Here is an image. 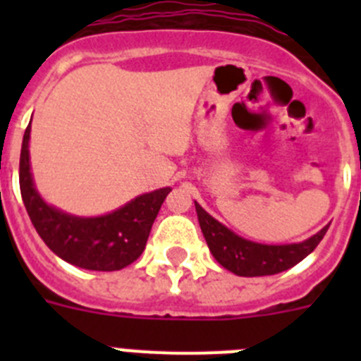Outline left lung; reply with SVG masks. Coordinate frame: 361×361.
I'll list each match as a JSON object with an SVG mask.
<instances>
[{
  "label": "left lung",
  "mask_w": 361,
  "mask_h": 361,
  "mask_svg": "<svg viewBox=\"0 0 361 361\" xmlns=\"http://www.w3.org/2000/svg\"><path fill=\"white\" fill-rule=\"evenodd\" d=\"M197 216L202 229V235L208 242V247L216 262L238 276H266L276 275L289 267L302 262L309 253L314 251L329 226L312 235L311 238L298 244L267 245L245 240L231 229L220 224L208 212H204L195 202Z\"/></svg>",
  "instance_id": "obj_1"
}]
</instances>
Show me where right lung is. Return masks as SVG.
Returning a JSON list of instances; mask_svg holds the SVG:
<instances>
[{"label": "right lung", "instance_id": "obj_1", "mask_svg": "<svg viewBox=\"0 0 361 361\" xmlns=\"http://www.w3.org/2000/svg\"><path fill=\"white\" fill-rule=\"evenodd\" d=\"M30 124L19 157V188L32 224L65 262L88 271H119L135 262L146 247L153 220L170 188L145 193L103 216H75L49 206L37 193L28 155Z\"/></svg>", "mask_w": 361, "mask_h": 361}]
</instances>
